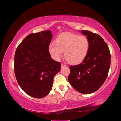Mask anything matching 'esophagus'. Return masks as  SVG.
Returning a JSON list of instances; mask_svg holds the SVG:
<instances>
[{
	"mask_svg": "<svg viewBox=\"0 0 121 121\" xmlns=\"http://www.w3.org/2000/svg\"><path fill=\"white\" fill-rule=\"evenodd\" d=\"M66 66V65L63 64H61V68H62V67H64V66Z\"/></svg>",
	"mask_w": 121,
	"mask_h": 121,
	"instance_id": "34e87169",
	"label": "esophagus"
}]
</instances>
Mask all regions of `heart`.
Returning a JSON list of instances; mask_svg holds the SVG:
<instances>
[{"label":"heart","instance_id":"heart-1","mask_svg":"<svg viewBox=\"0 0 121 121\" xmlns=\"http://www.w3.org/2000/svg\"><path fill=\"white\" fill-rule=\"evenodd\" d=\"M90 48V42L85 36L71 33H64L56 39V43H51L48 52L55 61H59L63 56L72 64L81 63L86 57Z\"/></svg>","mask_w":121,"mask_h":121}]
</instances>
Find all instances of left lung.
<instances>
[{
	"label": "left lung",
	"instance_id": "obj_1",
	"mask_svg": "<svg viewBox=\"0 0 121 121\" xmlns=\"http://www.w3.org/2000/svg\"><path fill=\"white\" fill-rule=\"evenodd\" d=\"M81 32L88 39L89 51L82 63L70 66L68 79L78 92L89 94L99 89L107 79L110 53L107 43L99 35L87 30Z\"/></svg>",
	"mask_w": 121,
	"mask_h": 121
}]
</instances>
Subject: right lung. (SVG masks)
<instances>
[{
  "instance_id": "obj_1",
  "label": "right lung",
  "mask_w": 121,
  "mask_h": 121,
  "mask_svg": "<svg viewBox=\"0 0 121 121\" xmlns=\"http://www.w3.org/2000/svg\"><path fill=\"white\" fill-rule=\"evenodd\" d=\"M52 36L49 30L29 34L15 52L14 70L17 82L25 92L35 98L49 94L53 78L61 69L60 62L52 59L48 52Z\"/></svg>"
}]
</instances>
